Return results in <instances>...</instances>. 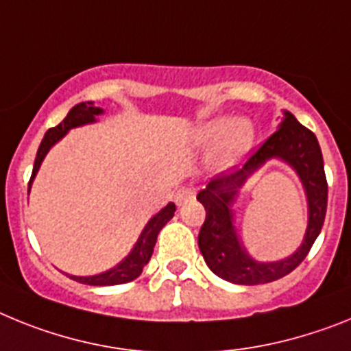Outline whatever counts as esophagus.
<instances>
[{
  "label": "esophagus",
  "instance_id": "esophagus-1",
  "mask_svg": "<svg viewBox=\"0 0 351 351\" xmlns=\"http://www.w3.org/2000/svg\"><path fill=\"white\" fill-rule=\"evenodd\" d=\"M194 197H196V189L189 187V185L187 187H180L175 194V203L178 206H182L185 203H189V201H193Z\"/></svg>",
  "mask_w": 351,
  "mask_h": 351
}]
</instances>
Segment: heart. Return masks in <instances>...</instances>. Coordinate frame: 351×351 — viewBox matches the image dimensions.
Here are the masks:
<instances>
[{
	"instance_id": "1",
	"label": "heart",
	"mask_w": 351,
	"mask_h": 351,
	"mask_svg": "<svg viewBox=\"0 0 351 351\" xmlns=\"http://www.w3.org/2000/svg\"><path fill=\"white\" fill-rule=\"evenodd\" d=\"M196 145H213L208 162L213 169L224 171L237 166L256 143V127L249 118L215 117L201 125L194 138Z\"/></svg>"
}]
</instances>
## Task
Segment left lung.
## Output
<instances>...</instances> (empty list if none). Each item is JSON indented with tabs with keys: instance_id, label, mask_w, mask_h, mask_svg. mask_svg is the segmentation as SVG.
I'll list each match as a JSON object with an SVG mask.
<instances>
[{
	"instance_id": "obj_1",
	"label": "left lung",
	"mask_w": 351,
	"mask_h": 351,
	"mask_svg": "<svg viewBox=\"0 0 351 351\" xmlns=\"http://www.w3.org/2000/svg\"><path fill=\"white\" fill-rule=\"evenodd\" d=\"M272 158L288 163L303 182L308 196V228L301 247L293 255L279 262H258L239 242L232 205L245 182ZM327 193L318 139L291 112L285 111L276 132L249 157L242 169L210 180L206 189L197 194V201L206 210L197 245L208 268L221 279L245 286L265 285L288 276L302 263L318 239L327 213Z\"/></svg>"
}]
</instances>
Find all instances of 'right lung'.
<instances>
[{
    "instance_id": "add662e5",
    "label": "right lung",
    "mask_w": 351,
    "mask_h": 351,
    "mask_svg": "<svg viewBox=\"0 0 351 351\" xmlns=\"http://www.w3.org/2000/svg\"><path fill=\"white\" fill-rule=\"evenodd\" d=\"M100 114H104L102 108H95L93 102H81L70 109L69 114H66L65 120H63L62 123L56 125V127H53V129H49L47 132H45L44 139H42L40 146H38V152H36L32 178H29L28 184V194L36 173L40 169L42 160H44L45 155L49 154V150H51L60 139L65 138L69 130L75 129V127H83V125L95 123L97 118H99ZM175 203H167L160 212L155 213L154 217L146 222V226L143 228L138 242L134 243L132 251L112 268H109L106 272L95 274V276H69V274H66V276H69L70 279H74V281L90 286L123 285V282H130L134 281V279H138V277L141 276L145 265L150 261L152 254H154V247L155 242H157L158 231L166 226L167 221H171L173 215H175Z\"/></svg>"
}]
</instances>
